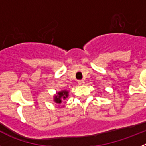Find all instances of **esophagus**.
Wrapping results in <instances>:
<instances>
[{
	"label": "esophagus",
	"mask_w": 146,
	"mask_h": 146,
	"mask_svg": "<svg viewBox=\"0 0 146 146\" xmlns=\"http://www.w3.org/2000/svg\"><path fill=\"white\" fill-rule=\"evenodd\" d=\"M84 83H85L84 80H78V84H79L80 86H82V85H84Z\"/></svg>",
	"instance_id": "esophagus-1"
}]
</instances>
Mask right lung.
I'll return each mask as SVG.
<instances>
[{
    "label": "right lung",
    "mask_w": 146,
    "mask_h": 146,
    "mask_svg": "<svg viewBox=\"0 0 146 146\" xmlns=\"http://www.w3.org/2000/svg\"><path fill=\"white\" fill-rule=\"evenodd\" d=\"M69 95V92L67 91H59L56 94V95L54 96V102L57 104H60L62 101H64Z\"/></svg>",
    "instance_id": "add662e5"
}]
</instances>
